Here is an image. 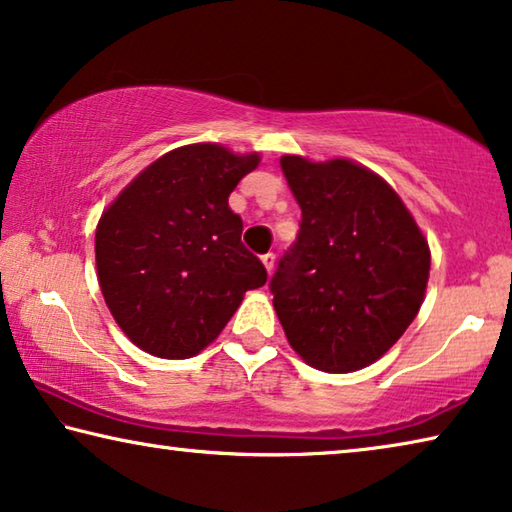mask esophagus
Wrapping results in <instances>:
<instances>
[{
	"label": "esophagus",
	"instance_id": "1",
	"mask_svg": "<svg viewBox=\"0 0 512 512\" xmlns=\"http://www.w3.org/2000/svg\"><path fill=\"white\" fill-rule=\"evenodd\" d=\"M261 261H263V265H265V270H267V272H272V270H274L276 256L272 254V251H267V254H263V256H261Z\"/></svg>",
	"mask_w": 512,
	"mask_h": 512
}]
</instances>
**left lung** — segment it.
<instances>
[{
	"instance_id": "obj_1",
	"label": "left lung",
	"mask_w": 512,
	"mask_h": 512,
	"mask_svg": "<svg viewBox=\"0 0 512 512\" xmlns=\"http://www.w3.org/2000/svg\"><path fill=\"white\" fill-rule=\"evenodd\" d=\"M301 208L297 242L270 281L290 347L315 370L379 360L420 313L431 251L404 201L349 158L281 156Z\"/></svg>"
}]
</instances>
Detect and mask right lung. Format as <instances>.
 <instances>
[{
    "label": "right lung",
    "mask_w": 512,
    "mask_h": 512,
    "mask_svg": "<svg viewBox=\"0 0 512 512\" xmlns=\"http://www.w3.org/2000/svg\"><path fill=\"white\" fill-rule=\"evenodd\" d=\"M261 156L215 142L186 145L145 167L99 217L97 279L124 335L147 354L197 356L222 333L263 263L242 245L229 208Z\"/></svg>",
    "instance_id": "add662e5"
}]
</instances>
